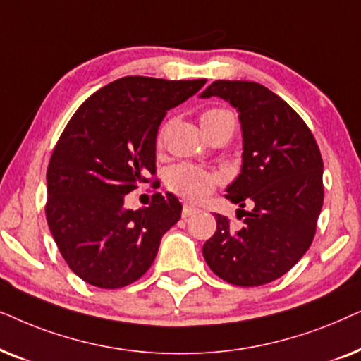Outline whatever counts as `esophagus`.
<instances>
[{
	"label": "esophagus",
	"instance_id": "34e87169",
	"mask_svg": "<svg viewBox=\"0 0 361 361\" xmlns=\"http://www.w3.org/2000/svg\"><path fill=\"white\" fill-rule=\"evenodd\" d=\"M196 209L195 206H190V204H185L183 206V211H181V214H183V218H188V216H191V214H195L196 213Z\"/></svg>",
	"mask_w": 361,
	"mask_h": 361
}]
</instances>
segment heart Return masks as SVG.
<instances>
[{
    "label": "heart",
    "instance_id": "1",
    "mask_svg": "<svg viewBox=\"0 0 361 361\" xmlns=\"http://www.w3.org/2000/svg\"><path fill=\"white\" fill-rule=\"evenodd\" d=\"M226 117H233L229 112L221 109H211L206 110V112L201 115V127L203 130L208 133L211 128L216 127L221 120ZM163 137V130L160 133V140ZM219 176L214 175V173L206 171L203 168L190 165V163H181V165H176L170 168L166 175V185L173 193L186 201H191V203H198V201H203L206 196L213 193V190L218 185Z\"/></svg>",
    "mask_w": 361,
    "mask_h": 361
}]
</instances>
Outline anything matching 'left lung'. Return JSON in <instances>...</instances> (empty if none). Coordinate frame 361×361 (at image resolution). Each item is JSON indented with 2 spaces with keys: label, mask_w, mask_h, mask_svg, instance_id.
Instances as JSON below:
<instances>
[{
  "label": "left lung",
  "mask_w": 361,
  "mask_h": 361,
  "mask_svg": "<svg viewBox=\"0 0 361 361\" xmlns=\"http://www.w3.org/2000/svg\"><path fill=\"white\" fill-rule=\"evenodd\" d=\"M201 99L219 97L238 110L243 132L241 173L226 198L243 211L234 231L216 214L204 261L229 284H269L299 262L315 236L324 204V161L299 114L272 90L249 80H214Z\"/></svg>",
  "instance_id": "left-lung-1"
}]
</instances>
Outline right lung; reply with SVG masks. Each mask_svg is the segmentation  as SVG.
<instances>
[{
  "label": "right lung",
  "mask_w": 361,
  "mask_h": 361,
  "mask_svg": "<svg viewBox=\"0 0 361 361\" xmlns=\"http://www.w3.org/2000/svg\"><path fill=\"white\" fill-rule=\"evenodd\" d=\"M204 84L122 77L72 115L47 166L46 218L67 266L87 284L118 289L135 282L181 218L171 193H155L148 208L137 211L123 200L155 175L157 133L166 110Z\"/></svg>",
  "instance_id": "obj_1"
}]
</instances>
